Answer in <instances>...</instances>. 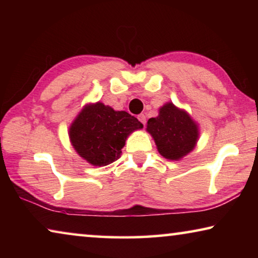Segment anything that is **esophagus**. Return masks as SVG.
I'll list each match as a JSON object with an SVG mask.
<instances>
[{
	"label": "esophagus",
	"mask_w": 258,
	"mask_h": 258,
	"mask_svg": "<svg viewBox=\"0 0 258 258\" xmlns=\"http://www.w3.org/2000/svg\"><path fill=\"white\" fill-rule=\"evenodd\" d=\"M138 119L141 121V123L145 125L146 124V121H147V117H146V115L145 113H140V115L138 116Z\"/></svg>",
	"instance_id": "esophagus-1"
}]
</instances>
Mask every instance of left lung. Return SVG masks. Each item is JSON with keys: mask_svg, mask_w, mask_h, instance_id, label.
I'll return each mask as SVG.
<instances>
[{"mask_svg": "<svg viewBox=\"0 0 258 258\" xmlns=\"http://www.w3.org/2000/svg\"><path fill=\"white\" fill-rule=\"evenodd\" d=\"M147 132L154 139L159 154L169 160H180L189 155L199 139L198 124L173 102H166L159 108L158 116L148 120Z\"/></svg>", "mask_w": 258, "mask_h": 258, "instance_id": "obj_1", "label": "left lung"}]
</instances>
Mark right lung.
<instances>
[{
    "label": "right lung",
    "mask_w": 258,
    "mask_h": 258,
    "mask_svg": "<svg viewBox=\"0 0 258 258\" xmlns=\"http://www.w3.org/2000/svg\"><path fill=\"white\" fill-rule=\"evenodd\" d=\"M143 125L124 110L102 102L87 103L69 126V140L76 152L93 166H107L121 155L126 139Z\"/></svg>",
    "instance_id": "add662e5"
}]
</instances>
